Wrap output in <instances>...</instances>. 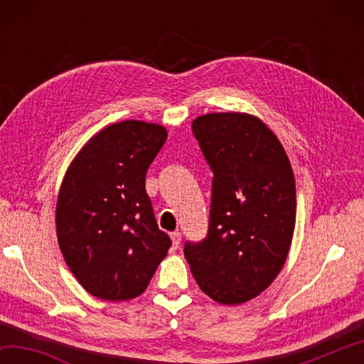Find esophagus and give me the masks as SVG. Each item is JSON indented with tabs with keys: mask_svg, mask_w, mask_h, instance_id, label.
<instances>
[{
	"mask_svg": "<svg viewBox=\"0 0 364 364\" xmlns=\"http://www.w3.org/2000/svg\"><path fill=\"white\" fill-rule=\"evenodd\" d=\"M170 237H171V242H173V247H175V249L180 247V244H181V232H180V231L171 232Z\"/></svg>",
	"mask_w": 364,
	"mask_h": 364,
	"instance_id": "34e87169",
	"label": "esophagus"
}]
</instances>
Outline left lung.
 <instances>
[{
    "label": "left lung",
    "mask_w": 364,
    "mask_h": 364,
    "mask_svg": "<svg viewBox=\"0 0 364 364\" xmlns=\"http://www.w3.org/2000/svg\"><path fill=\"white\" fill-rule=\"evenodd\" d=\"M193 133L213 180L207 236L184 244V257L208 297L244 304L274 281L291 249L297 207L291 162L254 115H200Z\"/></svg>",
    "instance_id": "8db88e82"
}]
</instances>
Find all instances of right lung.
I'll use <instances>...</instances> for the list:
<instances>
[{
	"instance_id": "obj_1",
	"label": "right lung",
	"mask_w": 364,
	"mask_h": 364,
	"mask_svg": "<svg viewBox=\"0 0 364 364\" xmlns=\"http://www.w3.org/2000/svg\"><path fill=\"white\" fill-rule=\"evenodd\" d=\"M165 141L162 125L114 123L85 144L64 176L58 242L73 276L97 299L138 297L167 257L171 241L146 193L147 168Z\"/></svg>"
}]
</instances>
